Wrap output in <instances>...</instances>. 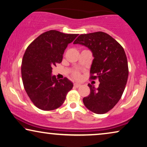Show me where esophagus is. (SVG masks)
<instances>
[{
    "label": "esophagus",
    "mask_w": 147,
    "mask_h": 147,
    "mask_svg": "<svg viewBox=\"0 0 147 147\" xmlns=\"http://www.w3.org/2000/svg\"><path fill=\"white\" fill-rule=\"evenodd\" d=\"M80 86H81V84H78V83L74 84V87H75V88H79Z\"/></svg>",
    "instance_id": "1"
}]
</instances>
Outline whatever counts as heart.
Returning <instances> with one entry per match:
<instances>
[{
	"label": "heart",
	"instance_id": "1",
	"mask_svg": "<svg viewBox=\"0 0 147 147\" xmlns=\"http://www.w3.org/2000/svg\"><path fill=\"white\" fill-rule=\"evenodd\" d=\"M72 76H73L74 78L78 80V79L80 78V73L77 70H74V71H72Z\"/></svg>",
	"mask_w": 147,
	"mask_h": 147
}]
</instances>
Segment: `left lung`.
<instances>
[{
    "mask_svg": "<svg viewBox=\"0 0 147 147\" xmlns=\"http://www.w3.org/2000/svg\"><path fill=\"white\" fill-rule=\"evenodd\" d=\"M73 44L91 50L94 59L90 69L92 80L98 79L99 87L88 84L90 94L83 98L86 108L101 115L111 111L123 94L129 70L127 57L120 44L106 32L98 31L80 34Z\"/></svg>",
    "mask_w": 147,
    "mask_h": 147,
    "instance_id": "1",
    "label": "left lung"
}]
</instances>
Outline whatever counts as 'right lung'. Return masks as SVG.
<instances>
[{
	"label": "right lung",
	"mask_w": 147,
	"mask_h": 147,
	"mask_svg": "<svg viewBox=\"0 0 147 147\" xmlns=\"http://www.w3.org/2000/svg\"><path fill=\"white\" fill-rule=\"evenodd\" d=\"M78 34H65L50 30L29 44L23 55L22 77L25 92L34 105L52 111L64 103L73 84L68 78L52 76V67L62 61L63 54Z\"/></svg>",
	"instance_id": "obj_1"
}]
</instances>
